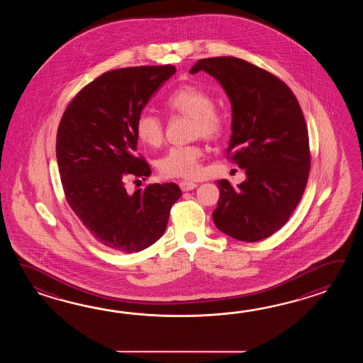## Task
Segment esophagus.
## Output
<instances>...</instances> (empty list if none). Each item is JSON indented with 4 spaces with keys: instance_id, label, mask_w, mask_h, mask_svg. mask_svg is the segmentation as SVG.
<instances>
[{
    "instance_id": "esophagus-1",
    "label": "esophagus",
    "mask_w": 363,
    "mask_h": 363,
    "mask_svg": "<svg viewBox=\"0 0 363 363\" xmlns=\"http://www.w3.org/2000/svg\"><path fill=\"white\" fill-rule=\"evenodd\" d=\"M179 186H180V189H182L183 192H188V191L194 189V188L197 186V184L193 183V182H186V180H184V182H180V183H179Z\"/></svg>"
}]
</instances>
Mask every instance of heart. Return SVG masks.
Masks as SVG:
<instances>
[{"mask_svg": "<svg viewBox=\"0 0 363 363\" xmlns=\"http://www.w3.org/2000/svg\"><path fill=\"white\" fill-rule=\"evenodd\" d=\"M164 108L169 114L191 116L193 138L213 140L224 131L223 113L214 106L210 93L200 86L184 84L177 88L164 100ZM136 135L144 144L158 147L162 145L164 130L158 116L143 111L136 119ZM203 149L197 144L172 147L160 158L158 170L164 178H197L202 171L201 161Z\"/></svg>", "mask_w": 363, "mask_h": 363, "instance_id": "b5f03b06", "label": "heart"}]
</instances>
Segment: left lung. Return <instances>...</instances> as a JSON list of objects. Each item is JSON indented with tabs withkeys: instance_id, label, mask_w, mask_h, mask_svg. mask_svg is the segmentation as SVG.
Segmentation results:
<instances>
[{
	"instance_id": "1",
	"label": "left lung",
	"mask_w": 363,
	"mask_h": 363,
	"mask_svg": "<svg viewBox=\"0 0 363 363\" xmlns=\"http://www.w3.org/2000/svg\"><path fill=\"white\" fill-rule=\"evenodd\" d=\"M199 71L216 77L230 97L227 157L247 174L238 188L218 180L213 220L233 239H266L288 222L308 184L310 149L301 106L284 82L236 57L200 60L189 72Z\"/></svg>"
}]
</instances>
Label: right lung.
<instances>
[{
	"mask_svg": "<svg viewBox=\"0 0 363 363\" xmlns=\"http://www.w3.org/2000/svg\"><path fill=\"white\" fill-rule=\"evenodd\" d=\"M175 71L172 65L108 71L77 93L58 125L55 153L69 208L94 239L116 252L155 244L182 196L175 183L125 189L128 179L152 174L136 155V119Z\"/></svg>",
	"mask_w": 363,
	"mask_h": 363,
	"instance_id": "1",
	"label": "right lung"
}]
</instances>
